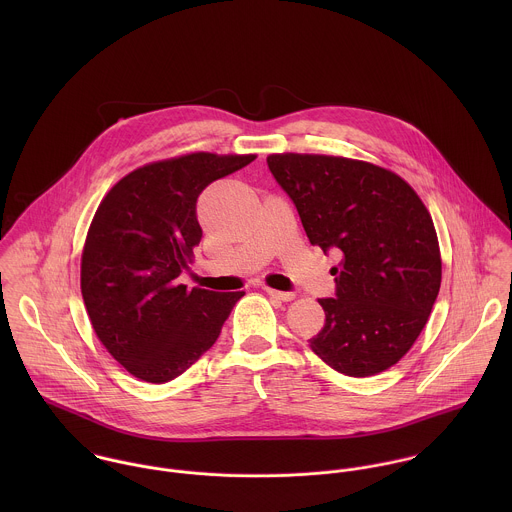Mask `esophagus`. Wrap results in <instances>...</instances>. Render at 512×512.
<instances>
[{"label":"esophagus","mask_w":512,"mask_h":512,"mask_svg":"<svg viewBox=\"0 0 512 512\" xmlns=\"http://www.w3.org/2000/svg\"><path fill=\"white\" fill-rule=\"evenodd\" d=\"M266 293L274 299H280V301H292L295 297L292 292H278V290H270V288H266Z\"/></svg>","instance_id":"34e87169"}]
</instances>
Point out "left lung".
<instances>
[{"label":"left lung","instance_id":"8db88e82","mask_svg":"<svg viewBox=\"0 0 512 512\" xmlns=\"http://www.w3.org/2000/svg\"><path fill=\"white\" fill-rule=\"evenodd\" d=\"M305 234L325 254L335 295L319 299L323 329L309 347L347 376L396 365L422 333L441 284L438 234L416 191L396 173L331 155H270Z\"/></svg>","mask_w":512,"mask_h":512}]
</instances>
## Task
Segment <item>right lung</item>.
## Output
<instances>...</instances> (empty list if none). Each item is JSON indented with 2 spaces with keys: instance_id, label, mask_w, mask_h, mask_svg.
<instances>
[{
  "instance_id": "obj_1",
  "label": "right lung",
  "mask_w": 512,
  "mask_h": 512,
  "mask_svg": "<svg viewBox=\"0 0 512 512\" xmlns=\"http://www.w3.org/2000/svg\"><path fill=\"white\" fill-rule=\"evenodd\" d=\"M256 155L191 153L149 163L100 203L80 264L90 323L108 353L140 380L183 374L219 339L244 292L187 290L177 278L203 238L197 199Z\"/></svg>"
}]
</instances>
